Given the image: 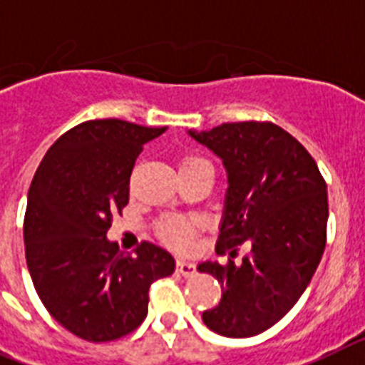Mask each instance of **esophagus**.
I'll return each instance as SVG.
<instances>
[{"label": "esophagus", "instance_id": "34e87169", "mask_svg": "<svg viewBox=\"0 0 365 365\" xmlns=\"http://www.w3.org/2000/svg\"><path fill=\"white\" fill-rule=\"evenodd\" d=\"M176 269L178 274H182L183 277H192V275L197 274V266L189 262V260H178Z\"/></svg>", "mask_w": 365, "mask_h": 365}]
</instances>
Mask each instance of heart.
<instances>
[{
	"label": "heart",
	"mask_w": 365,
	"mask_h": 365,
	"mask_svg": "<svg viewBox=\"0 0 365 365\" xmlns=\"http://www.w3.org/2000/svg\"><path fill=\"white\" fill-rule=\"evenodd\" d=\"M192 165H208V163L200 159V157H185L180 165L182 167H192ZM198 223L192 219L183 217H165L157 225V232L163 242H167L170 245L182 247V245L189 244V240L192 238V234L197 230Z\"/></svg>",
	"instance_id": "1"
}]
</instances>
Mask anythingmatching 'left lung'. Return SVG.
Here are the masks:
<instances>
[{
  "instance_id": "1",
  "label": "left lung",
  "mask_w": 365,
  "mask_h": 365,
  "mask_svg": "<svg viewBox=\"0 0 365 365\" xmlns=\"http://www.w3.org/2000/svg\"><path fill=\"white\" fill-rule=\"evenodd\" d=\"M223 161L229 189L217 255L250 253L240 263L206 260L223 296L204 324L225 337H253L292 309L309 285L327 245L324 178L306 148L269 121H238L187 131Z\"/></svg>"
}]
</instances>
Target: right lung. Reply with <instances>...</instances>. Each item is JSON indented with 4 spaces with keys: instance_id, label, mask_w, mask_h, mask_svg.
Segmentation results:
<instances>
[{
    "instance_id": "obj_1",
    "label": "right lung",
    "mask_w": 365,
    "mask_h": 365,
    "mask_svg": "<svg viewBox=\"0 0 365 365\" xmlns=\"http://www.w3.org/2000/svg\"><path fill=\"white\" fill-rule=\"evenodd\" d=\"M167 127L90 120L50 146L28 192L26 262L56 321L86 341L127 336L148 315V290L174 272L173 255L142 242L120 251L106 232L129 202V178L144 144Z\"/></svg>"
}]
</instances>
